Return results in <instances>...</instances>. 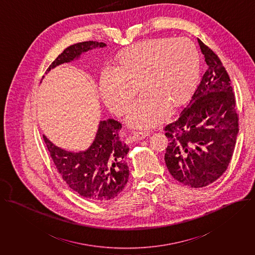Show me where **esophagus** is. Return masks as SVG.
Instances as JSON below:
<instances>
[{
	"mask_svg": "<svg viewBox=\"0 0 255 255\" xmlns=\"http://www.w3.org/2000/svg\"><path fill=\"white\" fill-rule=\"evenodd\" d=\"M150 136V131H137L133 133V139L134 140H143Z\"/></svg>",
	"mask_w": 255,
	"mask_h": 255,
	"instance_id": "obj_1",
	"label": "esophagus"
}]
</instances>
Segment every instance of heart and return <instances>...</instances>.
Here are the masks:
<instances>
[{
    "label": "heart",
    "mask_w": 255,
    "mask_h": 255,
    "mask_svg": "<svg viewBox=\"0 0 255 255\" xmlns=\"http://www.w3.org/2000/svg\"><path fill=\"white\" fill-rule=\"evenodd\" d=\"M200 77V53L188 38H153L119 52L114 67L100 78L105 104L122 115L141 89L143 96L131 106L127 122L134 128L161 123L170 108L191 98Z\"/></svg>",
    "instance_id": "b5f03b06"
}]
</instances>
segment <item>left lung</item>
I'll list each match as a JSON object with an SVG mask.
<instances>
[{
	"mask_svg": "<svg viewBox=\"0 0 255 255\" xmlns=\"http://www.w3.org/2000/svg\"><path fill=\"white\" fill-rule=\"evenodd\" d=\"M208 69L188 105L165 126L168 146L164 160L180 183L199 188L227 169L239 133L236 99L219 57L198 39Z\"/></svg>",
	"mask_w": 255,
	"mask_h": 255,
	"instance_id": "obj_1",
	"label": "left lung"
}]
</instances>
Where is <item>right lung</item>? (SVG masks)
Listing matches in <instances>:
<instances>
[{
	"mask_svg": "<svg viewBox=\"0 0 255 255\" xmlns=\"http://www.w3.org/2000/svg\"><path fill=\"white\" fill-rule=\"evenodd\" d=\"M103 42L85 41L69 46L49 66L46 74L59 65L79 60L83 53L104 48ZM122 125L114 120L100 121L91 146L80 152H71L55 146L46 136L44 142L53 162L69 187L95 203H105L117 197L129 178L125 160L129 147L120 139Z\"/></svg>",
	"mask_w": 255,
	"mask_h": 255,
	"instance_id": "add662e5",
	"label": "right lung"
}]
</instances>
